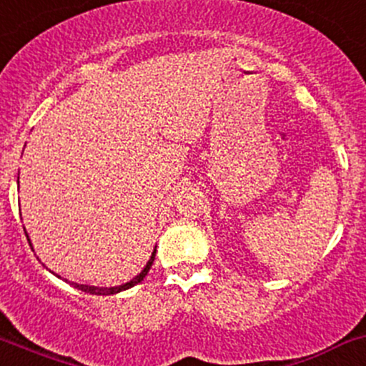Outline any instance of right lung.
Wrapping results in <instances>:
<instances>
[{
	"instance_id": "1",
	"label": "right lung",
	"mask_w": 366,
	"mask_h": 366,
	"mask_svg": "<svg viewBox=\"0 0 366 366\" xmlns=\"http://www.w3.org/2000/svg\"><path fill=\"white\" fill-rule=\"evenodd\" d=\"M26 237H28V233H26ZM28 242H29V237H28ZM154 257H156V249H154V252H152L151 259L147 261V264H145L144 270H142L140 274H138L137 277H134V279L129 280V282L122 284V286H114V287H98V286H86V284H76V282H71V286H73V287H76V290L84 291V293H89V295H99V296L103 295V296H109V295L121 293V291L129 290V287H133L134 284H138V282H142V280H144V277L147 275V272H149V270H151V267H152V263H154ZM57 277H59V275H57ZM59 279H61V277H59Z\"/></svg>"
}]
</instances>
